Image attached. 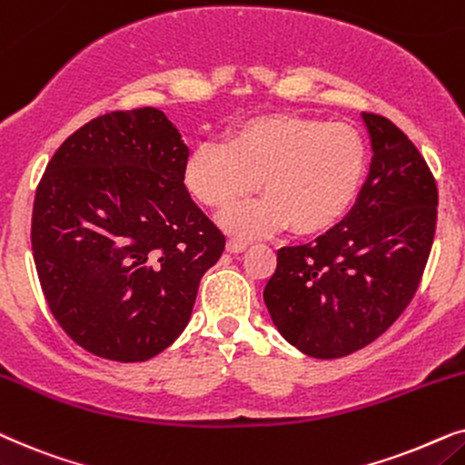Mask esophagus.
Listing matches in <instances>:
<instances>
[{
	"instance_id": "esophagus-1",
	"label": "esophagus",
	"mask_w": 465,
	"mask_h": 465,
	"mask_svg": "<svg viewBox=\"0 0 465 465\" xmlns=\"http://www.w3.org/2000/svg\"><path fill=\"white\" fill-rule=\"evenodd\" d=\"M246 246H249L246 240H240V238H229L227 240V251L229 252H242V251H246Z\"/></svg>"
}]
</instances>
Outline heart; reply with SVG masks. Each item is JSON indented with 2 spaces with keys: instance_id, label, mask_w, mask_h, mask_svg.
<instances>
[{
  "instance_id": "b5f03b06",
  "label": "heart",
  "mask_w": 465,
  "mask_h": 465,
  "mask_svg": "<svg viewBox=\"0 0 465 465\" xmlns=\"http://www.w3.org/2000/svg\"><path fill=\"white\" fill-rule=\"evenodd\" d=\"M368 168L361 134L295 114L249 119L227 144L202 142L184 161V187L203 206L223 208L262 184L263 197L221 214L227 229L244 236L274 232L314 233L336 225L352 206Z\"/></svg>"
}]
</instances>
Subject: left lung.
I'll use <instances>...</instances> for the list:
<instances>
[{
  "label": "left lung",
  "instance_id": "1",
  "mask_svg": "<svg viewBox=\"0 0 465 465\" xmlns=\"http://www.w3.org/2000/svg\"><path fill=\"white\" fill-rule=\"evenodd\" d=\"M372 163L355 203L314 242L282 246L263 302L281 336L308 357L351 355L391 327L423 276L438 189L391 121L361 114Z\"/></svg>",
  "mask_w": 465,
  "mask_h": 465
}]
</instances>
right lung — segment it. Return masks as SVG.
Segmentation results:
<instances>
[{"mask_svg":"<svg viewBox=\"0 0 465 465\" xmlns=\"http://www.w3.org/2000/svg\"><path fill=\"white\" fill-rule=\"evenodd\" d=\"M189 146L157 108L97 116L48 161L31 251L53 317L78 346L146 361L181 336L225 236L184 187Z\"/></svg>","mask_w":465,"mask_h":465,"instance_id":"add662e5","label":"right lung"}]
</instances>
